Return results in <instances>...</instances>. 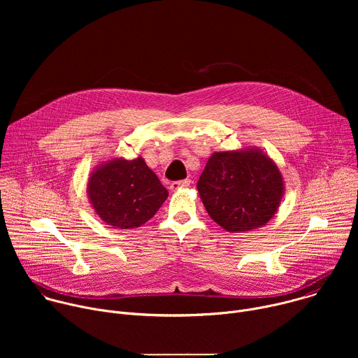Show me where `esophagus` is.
<instances>
[{
  "label": "esophagus",
  "mask_w": 358,
  "mask_h": 358,
  "mask_svg": "<svg viewBox=\"0 0 358 358\" xmlns=\"http://www.w3.org/2000/svg\"><path fill=\"white\" fill-rule=\"evenodd\" d=\"M189 184H191V180H189V178H185V180H181V181H174V182H171L170 188H171L173 191H177V189H180V188L188 187Z\"/></svg>",
  "instance_id": "obj_1"
}]
</instances>
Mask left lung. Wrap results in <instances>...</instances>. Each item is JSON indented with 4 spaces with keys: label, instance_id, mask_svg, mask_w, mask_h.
Wrapping results in <instances>:
<instances>
[{
    "label": "left lung",
    "instance_id": "obj_1",
    "mask_svg": "<svg viewBox=\"0 0 358 358\" xmlns=\"http://www.w3.org/2000/svg\"><path fill=\"white\" fill-rule=\"evenodd\" d=\"M196 188L213 221L228 232H248L275 217L285 180L268 155L249 145L213 152Z\"/></svg>",
    "mask_w": 358,
    "mask_h": 358
}]
</instances>
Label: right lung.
I'll return each instance as SVG.
<instances>
[{
    "mask_svg": "<svg viewBox=\"0 0 358 358\" xmlns=\"http://www.w3.org/2000/svg\"><path fill=\"white\" fill-rule=\"evenodd\" d=\"M87 198L96 215L115 229H133L155 217L169 191L144 159L115 157L87 178Z\"/></svg>",
    "mask_w": 358,
    "mask_h": 358,
    "instance_id": "obj_1",
    "label": "right lung"
}]
</instances>
